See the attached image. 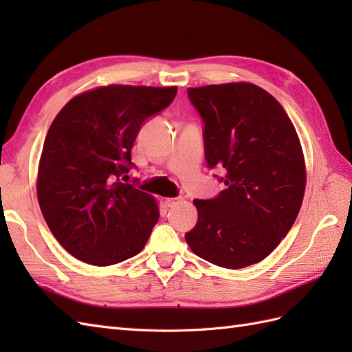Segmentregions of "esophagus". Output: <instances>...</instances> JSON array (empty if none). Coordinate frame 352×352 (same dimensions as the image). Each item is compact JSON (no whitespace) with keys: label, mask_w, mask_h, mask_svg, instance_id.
<instances>
[{"label":"esophagus","mask_w":352,"mask_h":352,"mask_svg":"<svg viewBox=\"0 0 352 352\" xmlns=\"http://www.w3.org/2000/svg\"><path fill=\"white\" fill-rule=\"evenodd\" d=\"M182 199L180 198H166L164 199V206L166 207H175L177 204H180Z\"/></svg>","instance_id":"obj_1"}]
</instances>
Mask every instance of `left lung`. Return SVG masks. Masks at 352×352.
<instances>
[{
	"label": "left lung",
	"instance_id": "8db88e82",
	"mask_svg": "<svg viewBox=\"0 0 352 352\" xmlns=\"http://www.w3.org/2000/svg\"><path fill=\"white\" fill-rule=\"evenodd\" d=\"M188 94L206 124V160L226 169L227 189L214 199H193L198 222L186 242L216 266L256 265L300 213L307 183L300 138L281 104L252 83L189 87Z\"/></svg>",
	"mask_w": 352,
	"mask_h": 352
}]
</instances>
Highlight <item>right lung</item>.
Listing matches in <instances>:
<instances>
[{
	"label": "right lung",
	"mask_w": 352,
	"mask_h": 352,
	"mask_svg": "<svg viewBox=\"0 0 352 352\" xmlns=\"http://www.w3.org/2000/svg\"><path fill=\"white\" fill-rule=\"evenodd\" d=\"M175 95L177 86H100L74 96L54 118L36 190L45 222L71 256L110 266L144 250L159 204L119 177L130 169L142 122Z\"/></svg>",
	"instance_id": "obj_1"
}]
</instances>
